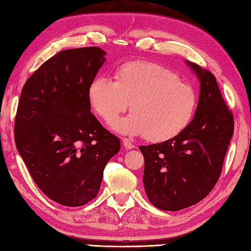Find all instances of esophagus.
<instances>
[{
  "mask_svg": "<svg viewBox=\"0 0 251 251\" xmlns=\"http://www.w3.org/2000/svg\"><path fill=\"white\" fill-rule=\"evenodd\" d=\"M122 140H123V145H124V147L126 149H128V150H130V149L134 148V145H132V142L129 139H127V138H123Z\"/></svg>",
  "mask_w": 251,
  "mask_h": 251,
  "instance_id": "34e87169",
  "label": "esophagus"
}]
</instances>
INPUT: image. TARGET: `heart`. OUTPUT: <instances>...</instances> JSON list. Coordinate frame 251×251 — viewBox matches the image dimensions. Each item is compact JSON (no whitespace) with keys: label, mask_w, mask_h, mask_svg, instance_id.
<instances>
[{"label":"heart","mask_w":251,"mask_h":251,"mask_svg":"<svg viewBox=\"0 0 251 251\" xmlns=\"http://www.w3.org/2000/svg\"><path fill=\"white\" fill-rule=\"evenodd\" d=\"M88 99L101 120L110 122L128 108L132 112L112 124L115 131L161 142L177 136L193 119L197 95L189 83L152 61H130L114 72V82L93 79Z\"/></svg>","instance_id":"heart-1"}]
</instances>
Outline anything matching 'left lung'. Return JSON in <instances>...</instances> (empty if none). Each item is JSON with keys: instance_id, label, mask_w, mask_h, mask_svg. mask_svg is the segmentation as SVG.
I'll use <instances>...</instances> for the list:
<instances>
[{"instance_id": "8db88e82", "label": "left lung", "mask_w": 251, "mask_h": 251, "mask_svg": "<svg viewBox=\"0 0 251 251\" xmlns=\"http://www.w3.org/2000/svg\"><path fill=\"white\" fill-rule=\"evenodd\" d=\"M201 82L193 120L177 136L162 143L141 146L143 185L158 209L177 211L195 205L219 180L234 132V117L209 70L188 61Z\"/></svg>"}]
</instances>
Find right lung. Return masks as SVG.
Returning a JSON list of instances; mask_svg holds the SVG:
<instances>
[{
	"mask_svg": "<svg viewBox=\"0 0 251 251\" xmlns=\"http://www.w3.org/2000/svg\"><path fill=\"white\" fill-rule=\"evenodd\" d=\"M97 46L59 51L25 83L14 136L32 179L58 204L78 207L97 196L120 139L90 112L88 86L104 62Z\"/></svg>",
	"mask_w": 251,
	"mask_h": 251,
	"instance_id": "add662e5",
	"label": "right lung"
}]
</instances>
